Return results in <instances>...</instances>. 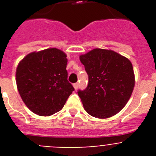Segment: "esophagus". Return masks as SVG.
I'll use <instances>...</instances> for the list:
<instances>
[{
    "label": "esophagus",
    "instance_id": "1",
    "mask_svg": "<svg viewBox=\"0 0 156 156\" xmlns=\"http://www.w3.org/2000/svg\"><path fill=\"white\" fill-rule=\"evenodd\" d=\"M78 87H79V83H76L73 84V87L75 88V90H76L77 88H78Z\"/></svg>",
    "mask_w": 156,
    "mask_h": 156
}]
</instances>
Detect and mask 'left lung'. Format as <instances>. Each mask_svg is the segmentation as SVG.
<instances>
[{"label":"left lung","mask_w":156,"mask_h":156,"mask_svg":"<svg viewBox=\"0 0 156 156\" xmlns=\"http://www.w3.org/2000/svg\"><path fill=\"white\" fill-rule=\"evenodd\" d=\"M88 74V85L79 90L85 111L106 119L124 108L135 84L132 63L127 58L112 50L95 48L80 56Z\"/></svg>","instance_id":"left-lung-1"}]
</instances>
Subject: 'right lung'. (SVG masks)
<instances>
[{
  "instance_id": "obj_1",
  "label": "right lung",
  "mask_w": 156,
  "mask_h": 156,
  "mask_svg": "<svg viewBox=\"0 0 156 156\" xmlns=\"http://www.w3.org/2000/svg\"><path fill=\"white\" fill-rule=\"evenodd\" d=\"M67 55L58 48L28 54L16 69V84L34 113L49 116L60 111L74 88L67 80Z\"/></svg>"
}]
</instances>
